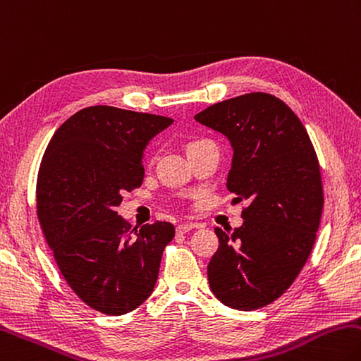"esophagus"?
Instances as JSON below:
<instances>
[{"label":"esophagus","mask_w":361,"mask_h":361,"mask_svg":"<svg viewBox=\"0 0 361 361\" xmlns=\"http://www.w3.org/2000/svg\"><path fill=\"white\" fill-rule=\"evenodd\" d=\"M195 227H199V224H194V222H185V224L176 226V232L186 233L189 231H192V228H195Z\"/></svg>","instance_id":"obj_1"}]
</instances>
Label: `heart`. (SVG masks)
<instances>
[{
  "label": "heart",
  "instance_id": "heart-1",
  "mask_svg": "<svg viewBox=\"0 0 361 361\" xmlns=\"http://www.w3.org/2000/svg\"><path fill=\"white\" fill-rule=\"evenodd\" d=\"M194 143H197V142H194ZM194 143H191V145H189V147H192V145H194Z\"/></svg>",
  "mask_w": 361,
  "mask_h": 361
}]
</instances>
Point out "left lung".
I'll return each mask as SVG.
<instances>
[{"instance_id": "left-lung-1", "label": "left lung", "mask_w": 361, "mask_h": 361, "mask_svg": "<svg viewBox=\"0 0 361 361\" xmlns=\"http://www.w3.org/2000/svg\"><path fill=\"white\" fill-rule=\"evenodd\" d=\"M233 148L227 189L246 200L243 226L216 227L209 289L221 303L252 311L279 298L316 241L324 208L317 154L303 123L276 96L247 93L194 116Z\"/></svg>"}]
</instances>
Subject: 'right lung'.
I'll return each mask as SVG.
<instances>
[{"label":"right lung","instance_id":"obj_1","mask_svg":"<svg viewBox=\"0 0 361 361\" xmlns=\"http://www.w3.org/2000/svg\"><path fill=\"white\" fill-rule=\"evenodd\" d=\"M172 118L109 106L82 109L49 142L39 167L37 218L61 274L88 306L109 316L152 295L170 222L133 228L116 213L140 188L143 149Z\"/></svg>","mask_w":361,"mask_h":361}]
</instances>
